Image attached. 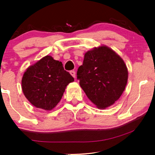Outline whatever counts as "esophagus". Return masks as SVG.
Instances as JSON below:
<instances>
[{
    "instance_id": "1",
    "label": "esophagus",
    "mask_w": 155,
    "mask_h": 155,
    "mask_svg": "<svg viewBox=\"0 0 155 155\" xmlns=\"http://www.w3.org/2000/svg\"><path fill=\"white\" fill-rule=\"evenodd\" d=\"M70 73H71V75L73 76V77L75 78V72L74 71H70Z\"/></svg>"
}]
</instances>
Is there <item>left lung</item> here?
Returning <instances> with one entry per match:
<instances>
[{"label":"left lung","instance_id":"8db88e82","mask_svg":"<svg viewBox=\"0 0 155 155\" xmlns=\"http://www.w3.org/2000/svg\"><path fill=\"white\" fill-rule=\"evenodd\" d=\"M128 77L124 60L106 46L88 51L77 72L80 87L99 109H106L120 98Z\"/></svg>","mask_w":155,"mask_h":155}]
</instances>
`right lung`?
Wrapping results in <instances>:
<instances>
[{
  "label": "right lung",
  "instance_id": "right-lung-1",
  "mask_svg": "<svg viewBox=\"0 0 155 155\" xmlns=\"http://www.w3.org/2000/svg\"><path fill=\"white\" fill-rule=\"evenodd\" d=\"M73 81L74 78L65 71L61 61L46 56L26 70L22 89L33 106L50 111L61 101L66 86Z\"/></svg>",
  "mask_w": 155,
  "mask_h": 155
}]
</instances>
